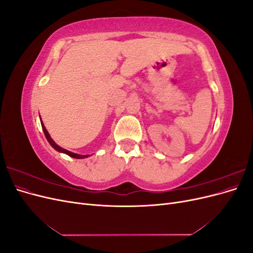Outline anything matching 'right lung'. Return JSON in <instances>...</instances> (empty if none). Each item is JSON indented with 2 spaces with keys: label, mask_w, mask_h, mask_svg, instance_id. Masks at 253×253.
Here are the masks:
<instances>
[{
  "label": "right lung",
  "mask_w": 253,
  "mask_h": 253,
  "mask_svg": "<svg viewBox=\"0 0 253 253\" xmlns=\"http://www.w3.org/2000/svg\"><path fill=\"white\" fill-rule=\"evenodd\" d=\"M41 125H42V128H43V132H44L45 137H46L47 141L50 143V145H51V147H52L53 149L57 150V151H59V152L65 153V154H67L68 156H71V157H73V158H78V159H81V158L88 157V155H78V154H75V153H72V152H70V151H67V150H65V149H63V148L59 147V145H58V144H56V142L53 141V140L50 138V136H49L48 132L46 131V128H45V126H44V125L42 124V122H41Z\"/></svg>",
  "instance_id": "right-lung-1"
}]
</instances>
